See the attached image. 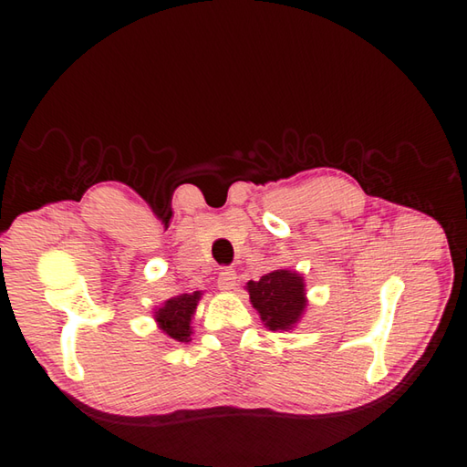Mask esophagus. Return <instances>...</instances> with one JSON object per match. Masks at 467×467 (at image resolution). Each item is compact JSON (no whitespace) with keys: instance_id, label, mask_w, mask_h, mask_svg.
<instances>
[{"instance_id":"1","label":"esophagus","mask_w":467,"mask_h":467,"mask_svg":"<svg viewBox=\"0 0 467 467\" xmlns=\"http://www.w3.org/2000/svg\"><path fill=\"white\" fill-rule=\"evenodd\" d=\"M217 286H219V290H223V293H232V290L237 286L235 270L234 268H223L222 272H219Z\"/></svg>"}]
</instances>
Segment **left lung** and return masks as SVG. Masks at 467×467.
<instances>
[{
    "label": "left lung",
    "mask_w": 467,
    "mask_h": 467,
    "mask_svg": "<svg viewBox=\"0 0 467 467\" xmlns=\"http://www.w3.org/2000/svg\"><path fill=\"white\" fill-rule=\"evenodd\" d=\"M248 293L254 309L272 331L293 327L306 305L303 276L290 270H275L260 280H250Z\"/></svg>",
    "instance_id": "obj_1"
}]
</instances>
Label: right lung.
Wrapping results in <instances>:
<instances>
[{"label":"right lung","instance_id":"right-lung-1","mask_svg":"<svg viewBox=\"0 0 467 467\" xmlns=\"http://www.w3.org/2000/svg\"><path fill=\"white\" fill-rule=\"evenodd\" d=\"M201 298L199 290L195 293H182L169 298L162 309H158L154 319L161 325V329L174 341H189L191 337V317L197 309Z\"/></svg>","mask_w":467,"mask_h":467}]
</instances>
